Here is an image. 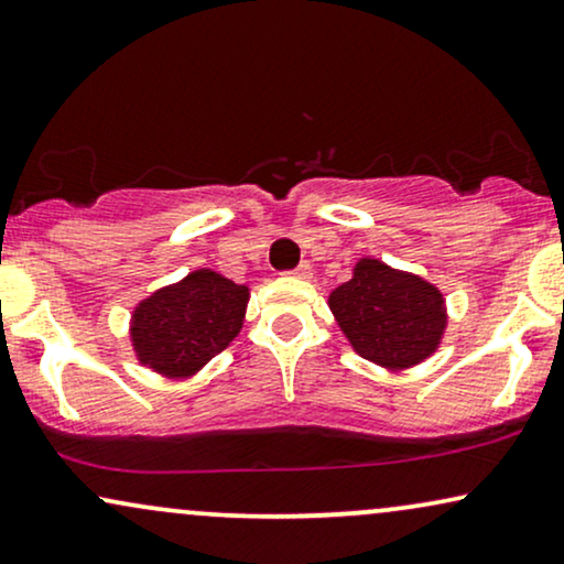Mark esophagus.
I'll use <instances>...</instances> for the list:
<instances>
[{"mask_svg":"<svg viewBox=\"0 0 564 564\" xmlns=\"http://www.w3.org/2000/svg\"><path fill=\"white\" fill-rule=\"evenodd\" d=\"M290 276H295V280H308L311 276V263H301L295 271H290Z\"/></svg>","mask_w":564,"mask_h":564,"instance_id":"esophagus-1","label":"esophagus"}]
</instances>
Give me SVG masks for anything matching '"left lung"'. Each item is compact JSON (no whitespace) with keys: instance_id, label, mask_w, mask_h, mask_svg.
Here are the masks:
<instances>
[{"instance_id":"obj_1","label":"left lung","mask_w":564,"mask_h":564,"mask_svg":"<svg viewBox=\"0 0 564 564\" xmlns=\"http://www.w3.org/2000/svg\"><path fill=\"white\" fill-rule=\"evenodd\" d=\"M326 303L352 350L387 371L429 360L449 324L447 301L434 282L373 256L358 259L350 280L332 290Z\"/></svg>"}]
</instances>
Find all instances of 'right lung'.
<instances>
[{
	"label": "right lung",
	"mask_w": 564,
	"mask_h": 564,
	"mask_svg": "<svg viewBox=\"0 0 564 564\" xmlns=\"http://www.w3.org/2000/svg\"><path fill=\"white\" fill-rule=\"evenodd\" d=\"M250 301L248 284L214 269L145 295L130 314L128 337L138 364L162 379H191L240 335Z\"/></svg>",
	"instance_id": "1"
}]
</instances>
